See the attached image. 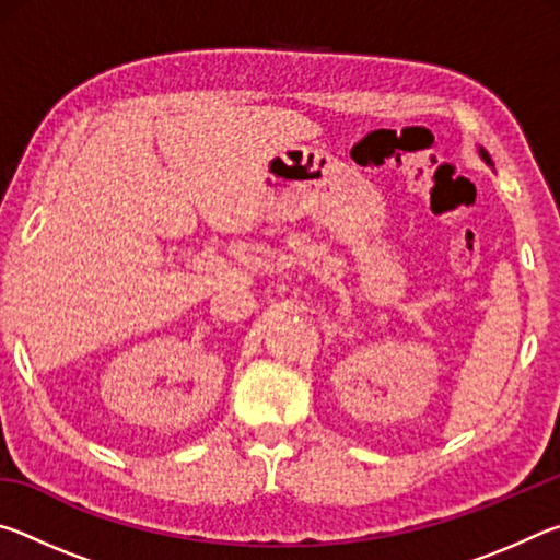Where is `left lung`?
Listing matches in <instances>:
<instances>
[{"mask_svg": "<svg viewBox=\"0 0 560 560\" xmlns=\"http://www.w3.org/2000/svg\"><path fill=\"white\" fill-rule=\"evenodd\" d=\"M479 155H481V160H485V163H487V165H494V163H491V158H489V153H487V150H485V148H479Z\"/></svg>", "mask_w": 560, "mask_h": 560, "instance_id": "8db88e82", "label": "left lung"}]
</instances>
